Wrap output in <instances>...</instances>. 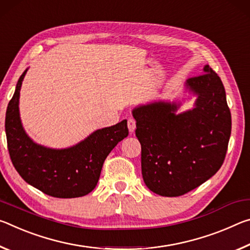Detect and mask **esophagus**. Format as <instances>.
Segmentation results:
<instances>
[{"label": "esophagus", "instance_id": "esophagus-1", "mask_svg": "<svg viewBox=\"0 0 250 250\" xmlns=\"http://www.w3.org/2000/svg\"><path fill=\"white\" fill-rule=\"evenodd\" d=\"M127 126H128V130H129L130 134L135 132V128H136V122H135L134 118H132V117L128 118Z\"/></svg>", "mask_w": 250, "mask_h": 250}]
</instances>
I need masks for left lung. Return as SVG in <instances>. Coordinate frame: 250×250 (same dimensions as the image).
Returning a JSON list of instances; mask_svg holds the SVG:
<instances>
[{
  "label": "left lung",
  "mask_w": 250,
  "mask_h": 250,
  "mask_svg": "<svg viewBox=\"0 0 250 250\" xmlns=\"http://www.w3.org/2000/svg\"><path fill=\"white\" fill-rule=\"evenodd\" d=\"M184 95L154 100L132 110L142 145V175L153 193L182 196L212 177L222 167L231 133L226 92L209 65L184 83ZM195 97L193 107L181 111Z\"/></svg>",
  "instance_id": "obj_1"
}]
</instances>
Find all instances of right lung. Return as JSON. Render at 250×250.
Masks as SVG:
<instances>
[{"instance_id": "1", "label": "right lung", "mask_w": 250, "mask_h": 250, "mask_svg": "<svg viewBox=\"0 0 250 250\" xmlns=\"http://www.w3.org/2000/svg\"><path fill=\"white\" fill-rule=\"evenodd\" d=\"M27 69L20 76L6 109L5 134L12 163L24 181L44 194L57 198L87 195L97 185L106 157L127 137V121L94 130L66 148L38 144L25 132L20 116V91Z\"/></svg>"}]
</instances>
